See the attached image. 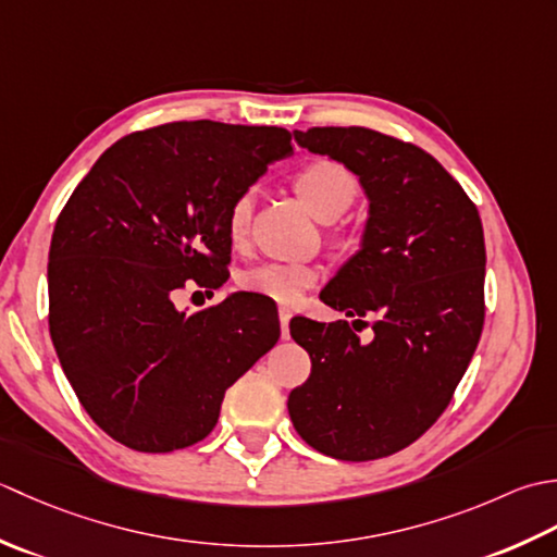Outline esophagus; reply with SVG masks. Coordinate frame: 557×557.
Here are the masks:
<instances>
[{
  "label": "esophagus",
  "instance_id": "esophagus-1",
  "mask_svg": "<svg viewBox=\"0 0 557 557\" xmlns=\"http://www.w3.org/2000/svg\"><path fill=\"white\" fill-rule=\"evenodd\" d=\"M290 317H293V310L286 308V305H281V308H278V320H281V336L283 338H290V332H288Z\"/></svg>",
  "mask_w": 557,
  "mask_h": 557
}]
</instances>
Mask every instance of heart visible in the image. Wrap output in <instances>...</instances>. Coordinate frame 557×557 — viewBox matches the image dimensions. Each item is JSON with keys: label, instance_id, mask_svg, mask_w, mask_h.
<instances>
[{"label": "heart", "instance_id": "heart-1", "mask_svg": "<svg viewBox=\"0 0 557 557\" xmlns=\"http://www.w3.org/2000/svg\"><path fill=\"white\" fill-rule=\"evenodd\" d=\"M293 187L298 191L305 207H308L317 219L334 221L342 215L354 199L358 197V180L350 170L336 161H312L295 173ZM252 211H255V195L252 191H243L237 195L228 213H225V233L235 247H243L249 240V231H252ZM354 231L348 228H334L332 240L338 247H348L354 243ZM322 276V269L312 262H262L257 267H249L240 274V286L247 293L264 295L283 305L298 302L305 290L317 286Z\"/></svg>", "mask_w": 557, "mask_h": 557}]
</instances>
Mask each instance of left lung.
I'll use <instances>...</instances> for the list:
<instances>
[{
    "mask_svg": "<svg viewBox=\"0 0 557 557\" xmlns=\"http://www.w3.org/2000/svg\"><path fill=\"white\" fill-rule=\"evenodd\" d=\"M295 139L354 170L370 219L362 249L320 295L356 322H290L312 372L290 392L288 413L326 457L382 459L445 413L479 346L481 215L457 180L411 141L368 127H312ZM358 325L373 329L370 343L359 342Z\"/></svg>",
    "mask_w": 557,
    "mask_h": 557,
    "instance_id": "8db88e82",
    "label": "left lung"
}]
</instances>
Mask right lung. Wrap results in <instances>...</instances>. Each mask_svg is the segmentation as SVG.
Returning a JSON list of instances; mask_svg holds the SVG:
<instances>
[{"label":"right lung","mask_w":557,"mask_h":557,"mask_svg":"<svg viewBox=\"0 0 557 557\" xmlns=\"http://www.w3.org/2000/svg\"><path fill=\"white\" fill-rule=\"evenodd\" d=\"M290 139L213 120L132 132L57 215L50 336L86 413L120 445L161 454L203 440L225 389L278 342V320L255 300L183 312L175 298L228 281L225 213Z\"/></svg>","instance_id":"1"}]
</instances>
